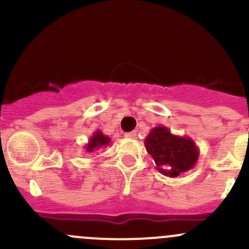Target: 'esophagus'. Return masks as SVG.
Listing matches in <instances>:
<instances>
[{
  "mask_svg": "<svg viewBox=\"0 0 249 249\" xmlns=\"http://www.w3.org/2000/svg\"><path fill=\"white\" fill-rule=\"evenodd\" d=\"M125 137H126V139H136V137H137V132L136 131L126 132V134H125Z\"/></svg>",
  "mask_w": 249,
  "mask_h": 249,
  "instance_id": "1",
  "label": "esophagus"
}]
</instances>
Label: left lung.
Wrapping results in <instances>:
<instances>
[{
    "instance_id": "8db88e82",
    "label": "left lung",
    "mask_w": 249,
    "mask_h": 249,
    "mask_svg": "<svg viewBox=\"0 0 249 249\" xmlns=\"http://www.w3.org/2000/svg\"><path fill=\"white\" fill-rule=\"evenodd\" d=\"M155 167L167 177H177L194 169L200 150L189 136L173 135L166 126H155L144 140Z\"/></svg>"
}]
</instances>
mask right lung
<instances>
[{"instance_id":"1","label":"right lung","mask_w":249,"mask_h":249,"mask_svg":"<svg viewBox=\"0 0 249 249\" xmlns=\"http://www.w3.org/2000/svg\"><path fill=\"white\" fill-rule=\"evenodd\" d=\"M109 142H110L109 137L102 134V131L97 130V131H95L94 134H92V136L90 137L89 141H88L87 144L84 145L85 152H87V153H95L96 150H99V149H101V148H105V147H107V145H109Z\"/></svg>"}]
</instances>
